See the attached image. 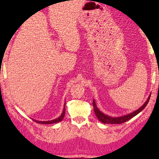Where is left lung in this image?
I'll list each match as a JSON object with an SVG mask.
<instances>
[{
    "label": "left lung",
    "mask_w": 159,
    "mask_h": 159,
    "mask_svg": "<svg viewBox=\"0 0 159 159\" xmlns=\"http://www.w3.org/2000/svg\"><path fill=\"white\" fill-rule=\"evenodd\" d=\"M150 96L151 95L149 96L148 97V100H146V102L144 103L143 105L140 107L139 109H137V111H134V112L131 113L128 115H126V116H124L123 117H110V116H106V115H104L103 113L101 112L100 111H99V109H98L96 105V103H95V101H93V109H94V112H95V114L96 117H98V119L101 122H102L104 124H122L126 122L128 120H130L131 118H133V117H134L137 115L139 113H140L141 111H142L145 107H146V105L148 104V102H149L150 98Z\"/></svg>",
    "instance_id": "1"
}]
</instances>
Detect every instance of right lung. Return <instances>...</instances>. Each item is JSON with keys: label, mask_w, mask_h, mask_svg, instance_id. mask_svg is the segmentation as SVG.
Instances as JSON below:
<instances>
[{"label": "right lung", "mask_w": 159, "mask_h": 159, "mask_svg": "<svg viewBox=\"0 0 159 159\" xmlns=\"http://www.w3.org/2000/svg\"><path fill=\"white\" fill-rule=\"evenodd\" d=\"M66 105V104H65ZM65 105H64V108H63V113L61 115V116L59 117L58 118H57L55 120H53L51 121H37V120H34L35 121H36L37 123H39V124H54V123H57V122H59L62 120V119L63 118L64 116H65V113H66V109H65Z\"/></svg>", "instance_id": "obj_1"}]
</instances>
